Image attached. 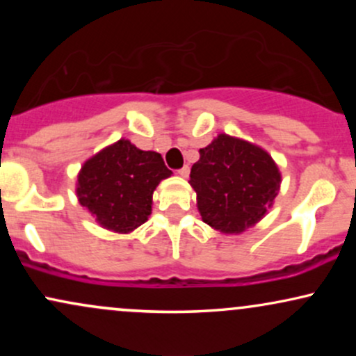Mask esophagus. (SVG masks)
Returning <instances> with one entry per match:
<instances>
[{"label":"esophagus","instance_id":"esophagus-1","mask_svg":"<svg viewBox=\"0 0 356 356\" xmlns=\"http://www.w3.org/2000/svg\"><path fill=\"white\" fill-rule=\"evenodd\" d=\"M177 172H179V175H181V177H189L191 169H189V167H187V165H184L182 169H179V170H177Z\"/></svg>","mask_w":356,"mask_h":356}]
</instances>
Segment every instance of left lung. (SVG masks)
<instances>
[{
    "mask_svg": "<svg viewBox=\"0 0 356 356\" xmlns=\"http://www.w3.org/2000/svg\"><path fill=\"white\" fill-rule=\"evenodd\" d=\"M192 189L206 224L224 234H241L266 216L281 186L276 162L251 142L219 134L199 150Z\"/></svg>",
    "mask_w": 356,
    "mask_h": 356,
    "instance_id": "8db88e82",
    "label": "left lung"
}]
</instances>
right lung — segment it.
I'll return each mask as SVG.
<instances>
[{"mask_svg":"<svg viewBox=\"0 0 356 356\" xmlns=\"http://www.w3.org/2000/svg\"><path fill=\"white\" fill-rule=\"evenodd\" d=\"M170 174L161 154L120 138L81 165L76 195L102 227L129 234L149 219L155 187Z\"/></svg>","mask_w":356,"mask_h":356,"instance_id":"obj_1","label":"right lung"}]
</instances>
